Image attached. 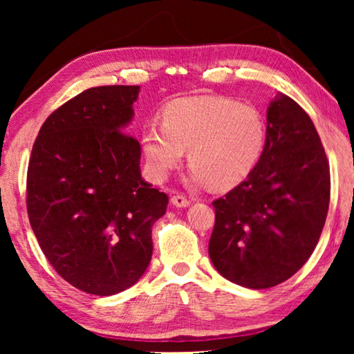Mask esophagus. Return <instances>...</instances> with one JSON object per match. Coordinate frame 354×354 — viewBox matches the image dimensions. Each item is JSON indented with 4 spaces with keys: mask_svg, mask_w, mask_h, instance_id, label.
Returning a JSON list of instances; mask_svg holds the SVG:
<instances>
[{
    "mask_svg": "<svg viewBox=\"0 0 354 354\" xmlns=\"http://www.w3.org/2000/svg\"><path fill=\"white\" fill-rule=\"evenodd\" d=\"M171 203L176 207H187L188 205H190V200H188V198L183 196V195H174L171 198Z\"/></svg>",
    "mask_w": 354,
    "mask_h": 354,
    "instance_id": "34e87169",
    "label": "esophagus"
}]
</instances>
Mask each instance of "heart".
<instances>
[{
  "mask_svg": "<svg viewBox=\"0 0 354 354\" xmlns=\"http://www.w3.org/2000/svg\"><path fill=\"white\" fill-rule=\"evenodd\" d=\"M268 125L253 106L214 96L182 98L142 130V147L154 180H164L188 148V182L217 188L234 187L251 174L263 156Z\"/></svg>",
  "mask_w": 354,
  "mask_h": 354,
  "instance_id": "1",
  "label": "heart"
}]
</instances>
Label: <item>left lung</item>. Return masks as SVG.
Wrapping results in <instances>:
<instances>
[{
	"label": "left lung",
	"instance_id": "8db88e82",
	"mask_svg": "<svg viewBox=\"0 0 354 354\" xmlns=\"http://www.w3.org/2000/svg\"><path fill=\"white\" fill-rule=\"evenodd\" d=\"M330 201V169L313 120L279 93L268 108L263 156L239 187L212 203L209 258L217 272L261 290L285 282L316 248Z\"/></svg>",
	"mask_w": 354,
	"mask_h": 354
}]
</instances>
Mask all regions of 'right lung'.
I'll list each match as a JSON object with an SVG mask.
<instances>
[{
  "label": "right lung",
  "mask_w": 354,
  "mask_h": 354,
  "mask_svg": "<svg viewBox=\"0 0 354 354\" xmlns=\"http://www.w3.org/2000/svg\"><path fill=\"white\" fill-rule=\"evenodd\" d=\"M140 86H95L41 125L27 171V212L38 245L85 293L124 292L147 272L151 229L169 198L143 180L142 149L125 135Z\"/></svg>",
  "instance_id": "right-lung-1"
}]
</instances>
